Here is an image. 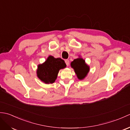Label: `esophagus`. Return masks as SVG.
I'll return each mask as SVG.
<instances>
[{"instance_id":"esophagus-1","label":"esophagus","mask_w":130,"mask_h":130,"mask_svg":"<svg viewBox=\"0 0 130 130\" xmlns=\"http://www.w3.org/2000/svg\"><path fill=\"white\" fill-rule=\"evenodd\" d=\"M65 62L66 64H67V66L69 65V63H70L69 60H65Z\"/></svg>"}]
</instances>
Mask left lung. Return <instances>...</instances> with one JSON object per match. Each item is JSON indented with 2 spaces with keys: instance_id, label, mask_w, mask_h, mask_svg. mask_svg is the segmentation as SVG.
Here are the masks:
<instances>
[{
  "instance_id": "8db88e82",
  "label": "left lung",
  "mask_w": 130,
  "mask_h": 130,
  "mask_svg": "<svg viewBox=\"0 0 130 130\" xmlns=\"http://www.w3.org/2000/svg\"><path fill=\"white\" fill-rule=\"evenodd\" d=\"M71 66L75 70L77 76L80 80L83 79L89 71V67L82 58L74 60L71 63Z\"/></svg>"
}]
</instances>
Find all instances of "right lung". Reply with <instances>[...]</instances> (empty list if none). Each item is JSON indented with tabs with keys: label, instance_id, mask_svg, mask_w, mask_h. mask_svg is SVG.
I'll use <instances>...</instances> for the list:
<instances>
[{
	"label": "right lung",
	"instance_id": "obj_1",
	"mask_svg": "<svg viewBox=\"0 0 130 130\" xmlns=\"http://www.w3.org/2000/svg\"><path fill=\"white\" fill-rule=\"evenodd\" d=\"M66 66L63 60L50 56L45 62L38 66L37 76L46 84L53 83L57 78L59 70Z\"/></svg>",
	"mask_w": 130,
	"mask_h": 130
}]
</instances>
